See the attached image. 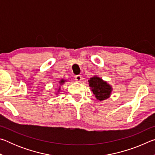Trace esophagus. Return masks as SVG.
Returning <instances> with one entry per match:
<instances>
[{"instance_id":"obj_1","label":"esophagus","mask_w":155,"mask_h":155,"mask_svg":"<svg viewBox=\"0 0 155 155\" xmlns=\"http://www.w3.org/2000/svg\"><path fill=\"white\" fill-rule=\"evenodd\" d=\"M75 80L78 82H81V80H82V77H81V75H77L75 76Z\"/></svg>"}]
</instances>
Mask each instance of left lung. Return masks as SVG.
Wrapping results in <instances>:
<instances>
[{
    "mask_svg": "<svg viewBox=\"0 0 155 155\" xmlns=\"http://www.w3.org/2000/svg\"><path fill=\"white\" fill-rule=\"evenodd\" d=\"M88 82L90 90L98 101H103L111 96L113 88L107 81L95 75L90 78Z\"/></svg>",
    "mask_w": 155,
    "mask_h": 155,
    "instance_id": "left-lung-1",
    "label": "left lung"
}]
</instances>
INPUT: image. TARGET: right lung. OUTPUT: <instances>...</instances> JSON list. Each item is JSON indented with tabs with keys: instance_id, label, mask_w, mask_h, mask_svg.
<instances>
[{
	"instance_id": "right-lung-1",
	"label": "right lung",
	"mask_w": 155,
	"mask_h": 155,
	"mask_svg": "<svg viewBox=\"0 0 155 155\" xmlns=\"http://www.w3.org/2000/svg\"><path fill=\"white\" fill-rule=\"evenodd\" d=\"M66 80L65 79H61L59 81V88L57 89L56 90V91H54V94H56V95H58L59 94L60 91H61V85H63L65 83V82H66Z\"/></svg>"
}]
</instances>
